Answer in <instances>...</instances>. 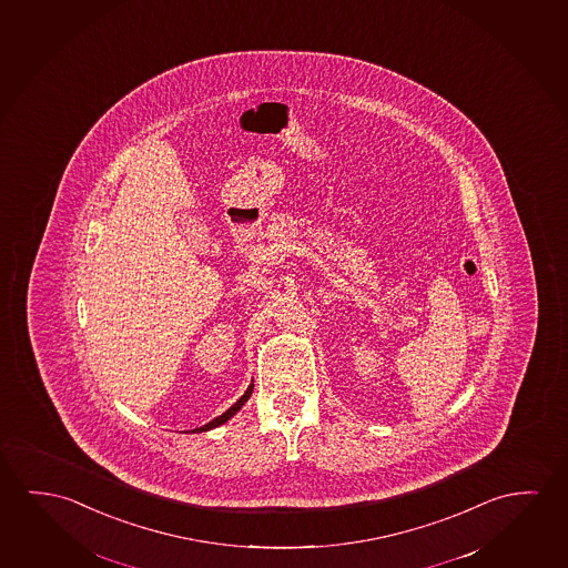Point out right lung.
<instances>
[{
    "instance_id": "right-lung-1",
    "label": "right lung",
    "mask_w": 568,
    "mask_h": 568,
    "mask_svg": "<svg viewBox=\"0 0 568 568\" xmlns=\"http://www.w3.org/2000/svg\"><path fill=\"white\" fill-rule=\"evenodd\" d=\"M252 392L253 384L250 385L247 389H245L244 395H242V397H240V399H237V402L234 403V405H232V407H230V409H227L226 413H222V415H220V417H216V419L210 420L209 425H204V427L194 428L192 433H196V430H199V433H202V430H210V428L219 427V425H224V423H226V420L230 419V417H234L237 410L242 409V405H244V403L247 402V399H250V395H252Z\"/></svg>"
}]
</instances>
